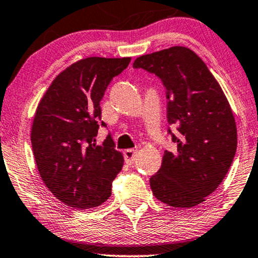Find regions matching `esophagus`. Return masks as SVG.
Instances as JSON below:
<instances>
[{
    "mask_svg": "<svg viewBox=\"0 0 258 258\" xmlns=\"http://www.w3.org/2000/svg\"><path fill=\"white\" fill-rule=\"evenodd\" d=\"M136 154H137V151L134 150V149L124 150L123 155H124V160H125L126 163H129V164L134 163V161L136 160Z\"/></svg>",
    "mask_w": 258,
    "mask_h": 258,
    "instance_id": "esophagus-1",
    "label": "esophagus"
}]
</instances>
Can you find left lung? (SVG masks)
I'll return each mask as SVG.
<instances>
[{
	"label": "left lung",
	"mask_w": 258,
	"mask_h": 258,
	"mask_svg": "<svg viewBox=\"0 0 258 258\" xmlns=\"http://www.w3.org/2000/svg\"><path fill=\"white\" fill-rule=\"evenodd\" d=\"M155 74L167 90V118L177 126V151H165L150 186L157 200L174 208H192L217 189L237 148L230 104L202 59L185 47L140 56L133 64Z\"/></svg>",
	"instance_id": "left-lung-1"
}]
</instances>
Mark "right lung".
<instances>
[{
  "label": "right lung",
  "mask_w": 258,
  "mask_h": 258,
  "mask_svg": "<svg viewBox=\"0 0 258 258\" xmlns=\"http://www.w3.org/2000/svg\"><path fill=\"white\" fill-rule=\"evenodd\" d=\"M130 59H80L56 76L38 103L30 135L38 172L52 195L75 209L105 202L122 169L110 134L102 146L96 136L104 91Z\"/></svg>",
  "instance_id": "obj_1"
}]
</instances>
